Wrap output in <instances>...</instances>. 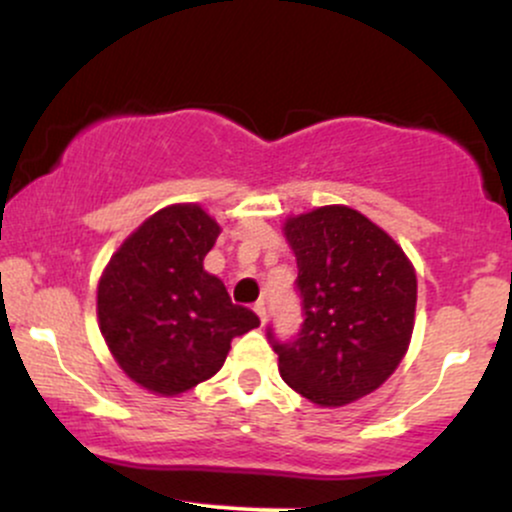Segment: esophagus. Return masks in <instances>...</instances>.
<instances>
[{
    "mask_svg": "<svg viewBox=\"0 0 512 512\" xmlns=\"http://www.w3.org/2000/svg\"><path fill=\"white\" fill-rule=\"evenodd\" d=\"M255 313L260 315L262 322L267 320V305H264V301H257V303H255Z\"/></svg>",
    "mask_w": 512,
    "mask_h": 512,
    "instance_id": "esophagus-1",
    "label": "esophagus"
}]
</instances>
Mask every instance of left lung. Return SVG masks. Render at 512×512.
<instances>
[{
    "label": "left lung",
    "instance_id": "left-lung-1",
    "mask_svg": "<svg viewBox=\"0 0 512 512\" xmlns=\"http://www.w3.org/2000/svg\"><path fill=\"white\" fill-rule=\"evenodd\" d=\"M284 236L305 320L296 342H274L279 373L317 407H344L378 390L407 354L414 264L395 238L344 204L289 216Z\"/></svg>",
    "mask_w": 512,
    "mask_h": 512
}]
</instances>
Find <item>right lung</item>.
Masks as SVG:
<instances>
[{"instance_id": "1", "label": "right lung", "mask_w": 512, "mask_h": 512, "mask_svg": "<svg viewBox=\"0 0 512 512\" xmlns=\"http://www.w3.org/2000/svg\"><path fill=\"white\" fill-rule=\"evenodd\" d=\"M219 233L199 204H170L129 233L98 281L105 344L127 378L154 395L175 397L209 380L231 339L260 327L204 269Z\"/></svg>"}]
</instances>
